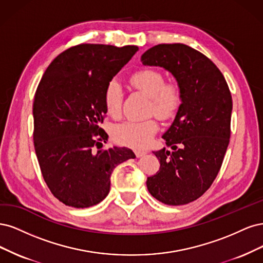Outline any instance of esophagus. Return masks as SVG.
Returning a JSON list of instances; mask_svg holds the SVG:
<instances>
[{
  "label": "esophagus",
  "mask_w": 263,
  "mask_h": 263,
  "mask_svg": "<svg viewBox=\"0 0 263 263\" xmlns=\"http://www.w3.org/2000/svg\"><path fill=\"white\" fill-rule=\"evenodd\" d=\"M146 154L145 151H135V155H137V157H142Z\"/></svg>",
  "instance_id": "obj_1"
}]
</instances>
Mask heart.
Instances as JSON below:
<instances>
[{"instance_id": "b5f03b06", "label": "heart", "mask_w": 263, "mask_h": 263, "mask_svg": "<svg viewBox=\"0 0 263 263\" xmlns=\"http://www.w3.org/2000/svg\"><path fill=\"white\" fill-rule=\"evenodd\" d=\"M131 84L151 98L149 111L159 119L171 118L180 104V94L174 84L165 83L164 75L159 71L144 69L131 76ZM104 101L109 116L117 117L120 114L122 88L119 82L112 80L106 86ZM158 130L155 120L126 121L117 125L114 130L115 140L137 149L149 146L154 134Z\"/></svg>"}]
</instances>
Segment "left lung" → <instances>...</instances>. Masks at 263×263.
<instances>
[{"label": "left lung", "mask_w": 263, "mask_h": 263, "mask_svg": "<svg viewBox=\"0 0 263 263\" xmlns=\"http://www.w3.org/2000/svg\"><path fill=\"white\" fill-rule=\"evenodd\" d=\"M141 61L172 73L180 94L175 119L163 134L171 151L153 152L160 167L147 178V189L164 204H187L211 187L221 169L231 137V91L217 66L189 46L157 45Z\"/></svg>", "instance_id": "left-lung-1"}]
</instances>
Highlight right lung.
<instances>
[{
    "label": "right lung",
    "instance_id": "1",
    "mask_svg": "<svg viewBox=\"0 0 263 263\" xmlns=\"http://www.w3.org/2000/svg\"><path fill=\"white\" fill-rule=\"evenodd\" d=\"M138 50L79 45L59 54L42 75L32 107L33 145L48 188L65 205L98 204L108 196L114 169L135 157L126 147L94 148L108 140L99 128L107 114L106 86Z\"/></svg>",
    "mask_w": 263,
    "mask_h": 263
}]
</instances>
